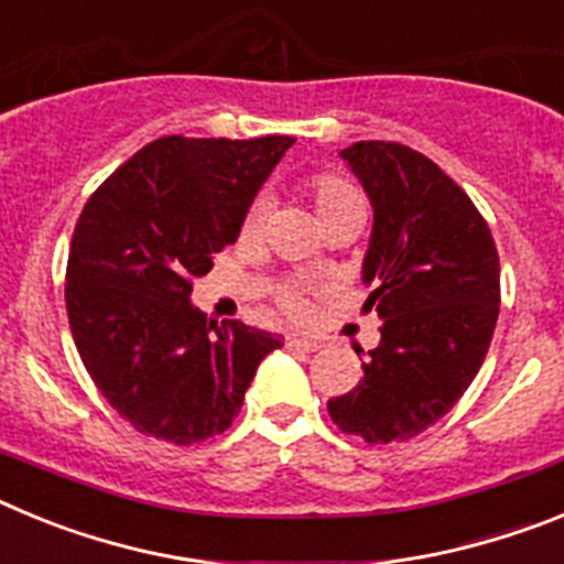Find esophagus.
I'll return each mask as SVG.
<instances>
[{
    "instance_id": "1",
    "label": "esophagus",
    "mask_w": 564,
    "mask_h": 564,
    "mask_svg": "<svg viewBox=\"0 0 564 564\" xmlns=\"http://www.w3.org/2000/svg\"><path fill=\"white\" fill-rule=\"evenodd\" d=\"M288 347H291V350H302V352H316L318 347H322V341H316V338L288 336Z\"/></svg>"
}]
</instances>
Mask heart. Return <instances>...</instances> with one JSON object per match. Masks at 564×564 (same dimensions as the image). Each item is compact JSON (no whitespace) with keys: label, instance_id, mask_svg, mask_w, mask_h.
<instances>
[{"label":"heart","instance_id":"b5f03b06","mask_svg":"<svg viewBox=\"0 0 564 564\" xmlns=\"http://www.w3.org/2000/svg\"><path fill=\"white\" fill-rule=\"evenodd\" d=\"M305 194L311 197V206L322 226L347 212H364V197L358 194V188L333 172L311 174L305 181ZM262 226H265V203L253 200L242 214V223H239V242H257ZM271 296L279 311L293 318V322H302L311 313L307 288L296 279H279Z\"/></svg>","mask_w":564,"mask_h":564}]
</instances>
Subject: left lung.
I'll return each instance as SVG.
<instances>
[{
	"label": "left lung",
	"instance_id": "8db88e82",
	"mask_svg": "<svg viewBox=\"0 0 564 564\" xmlns=\"http://www.w3.org/2000/svg\"><path fill=\"white\" fill-rule=\"evenodd\" d=\"M372 200L364 307L383 318L356 390L327 401L344 435L403 443L430 430L475 381L500 313V257L468 194L395 141L341 152Z\"/></svg>",
	"mask_w": 564,
	"mask_h": 564
}]
</instances>
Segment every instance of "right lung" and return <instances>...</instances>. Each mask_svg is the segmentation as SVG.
Returning <instances> with one entry per match:
<instances>
[{
	"label": "right lung",
	"instance_id": "obj_1",
	"mask_svg": "<svg viewBox=\"0 0 564 564\" xmlns=\"http://www.w3.org/2000/svg\"><path fill=\"white\" fill-rule=\"evenodd\" d=\"M291 134H169L93 192L67 257L69 330L89 378L141 435L192 446L223 435L282 338L192 307L194 279L234 246Z\"/></svg>",
	"mask_w": 564,
	"mask_h": 564
}]
</instances>
